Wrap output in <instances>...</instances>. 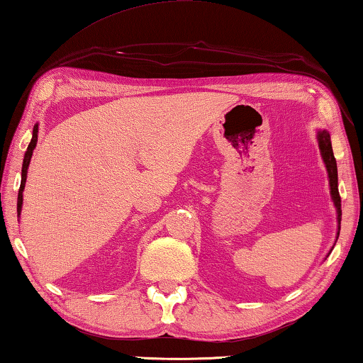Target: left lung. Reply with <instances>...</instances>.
<instances>
[{
    "label": "left lung",
    "mask_w": 363,
    "mask_h": 363,
    "mask_svg": "<svg viewBox=\"0 0 363 363\" xmlns=\"http://www.w3.org/2000/svg\"><path fill=\"white\" fill-rule=\"evenodd\" d=\"M317 142H319V150L323 162L328 172V182H330V194H332V201L336 207V213H338V236L341 228V198L338 191V167H336V159L333 156L332 140H330V133L327 130L317 132Z\"/></svg>",
    "instance_id": "1"
}]
</instances>
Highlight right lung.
Returning <instances> with one entry per match:
<instances>
[{"label": "right lung", "instance_id": "obj_1", "mask_svg": "<svg viewBox=\"0 0 363 363\" xmlns=\"http://www.w3.org/2000/svg\"><path fill=\"white\" fill-rule=\"evenodd\" d=\"M38 142V124L33 127V137H31V142L28 145L27 151H25V157H23V164H22V182H21V189H18V196H17V213L21 215L22 211V201H23V189H25V182H27V170L30 165V159L31 155H33V150Z\"/></svg>", "mask_w": 363, "mask_h": 363}]
</instances>
